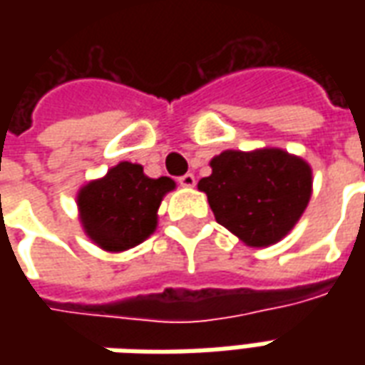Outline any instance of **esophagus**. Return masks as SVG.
I'll use <instances>...</instances> for the list:
<instances>
[{
	"label": "esophagus",
	"mask_w": 365,
	"mask_h": 365,
	"mask_svg": "<svg viewBox=\"0 0 365 365\" xmlns=\"http://www.w3.org/2000/svg\"><path fill=\"white\" fill-rule=\"evenodd\" d=\"M178 182H180V185H182V187H193V185H195V175L185 174V175H182Z\"/></svg>",
	"instance_id": "34e87169"
}]
</instances>
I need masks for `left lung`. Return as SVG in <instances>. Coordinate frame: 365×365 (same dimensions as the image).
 <instances>
[{
	"instance_id": "obj_1",
	"label": "left lung",
	"mask_w": 365,
	"mask_h": 365,
	"mask_svg": "<svg viewBox=\"0 0 365 365\" xmlns=\"http://www.w3.org/2000/svg\"><path fill=\"white\" fill-rule=\"evenodd\" d=\"M213 172L199 180L215 219L248 246H269L289 232L307 209L313 172L305 160L282 148L225 150Z\"/></svg>"
}]
</instances>
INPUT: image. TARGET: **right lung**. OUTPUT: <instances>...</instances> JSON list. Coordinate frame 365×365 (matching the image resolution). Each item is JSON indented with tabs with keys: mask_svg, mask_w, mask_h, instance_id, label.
<instances>
[{
	"mask_svg": "<svg viewBox=\"0 0 365 365\" xmlns=\"http://www.w3.org/2000/svg\"><path fill=\"white\" fill-rule=\"evenodd\" d=\"M174 187V180L166 175L152 180L140 164L120 162L78 193L86 235L107 252L140 245L156 230L162 197Z\"/></svg>",
	"mask_w": 365,
	"mask_h": 365,
	"instance_id": "1",
	"label": "right lung"
}]
</instances>
